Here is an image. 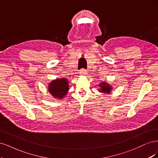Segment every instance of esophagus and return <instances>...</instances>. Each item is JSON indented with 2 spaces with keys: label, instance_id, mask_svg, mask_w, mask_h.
<instances>
[{
  "label": "esophagus",
  "instance_id": "obj_1",
  "mask_svg": "<svg viewBox=\"0 0 158 158\" xmlns=\"http://www.w3.org/2000/svg\"><path fill=\"white\" fill-rule=\"evenodd\" d=\"M87 74V72H86V71L85 69H81L80 71V75H82V76H85Z\"/></svg>",
  "mask_w": 158,
  "mask_h": 158
}]
</instances>
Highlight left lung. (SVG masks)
Instances as JSON below:
<instances>
[{"label": "left lung", "instance_id": "obj_1", "mask_svg": "<svg viewBox=\"0 0 158 158\" xmlns=\"http://www.w3.org/2000/svg\"><path fill=\"white\" fill-rule=\"evenodd\" d=\"M98 86V92L103 94H110L111 92V90H113L112 86L110 85V83L106 82V81H102V82L100 83Z\"/></svg>", "mask_w": 158, "mask_h": 158}]
</instances>
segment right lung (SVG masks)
Instances as JSON below:
<instances>
[{
    "instance_id": "right-lung-1",
    "label": "right lung",
    "mask_w": 158,
    "mask_h": 158,
    "mask_svg": "<svg viewBox=\"0 0 158 158\" xmlns=\"http://www.w3.org/2000/svg\"><path fill=\"white\" fill-rule=\"evenodd\" d=\"M69 90V81L66 78H56L48 85V91L55 99H63Z\"/></svg>"
}]
</instances>
